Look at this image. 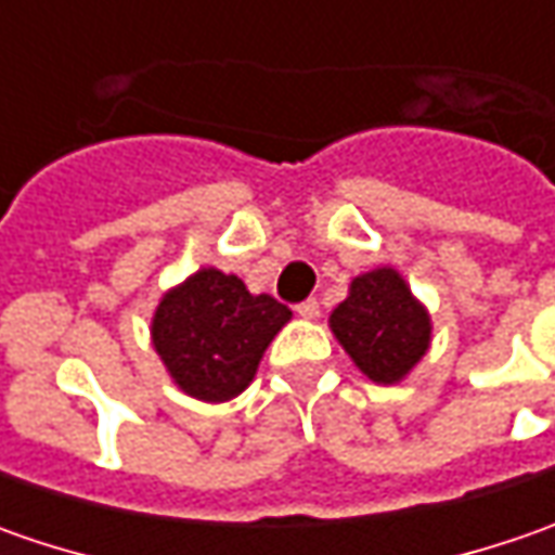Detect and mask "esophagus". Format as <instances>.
<instances>
[{
    "label": "esophagus",
    "mask_w": 555,
    "mask_h": 555,
    "mask_svg": "<svg viewBox=\"0 0 555 555\" xmlns=\"http://www.w3.org/2000/svg\"><path fill=\"white\" fill-rule=\"evenodd\" d=\"M296 314H299V318H318V314H321V306H318V299H306V302H299V306H296Z\"/></svg>",
    "instance_id": "34e87169"
}]
</instances>
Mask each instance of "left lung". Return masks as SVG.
I'll return each instance as SVG.
<instances>
[{"label":"left lung","mask_w":555,"mask_h":555,"mask_svg":"<svg viewBox=\"0 0 555 555\" xmlns=\"http://www.w3.org/2000/svg\"><path fill=\"white\" fill-rule=\"evenodd\" d=\"M333 336L373 383H398L429 349V314L395 268L354 278L349 296L333 309Z\"/></svg>","instance_id":"8db88e82"}]
</instances>
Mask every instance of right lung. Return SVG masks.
<instances>
[{"instance_id": "right-lung-1", "label": "right lung", "mask_w": 555, "mask_h": 555, "mask_svg": "<svg viewBox=\"0 0 555 555\" xmlns=\"http://www.w3.org/2000/svg\"><path fill=\"white\" fill-rule=\"evenodd\" d=\"M289 321L274 296H253L241 278L201 268L169 289L154 314V349L179 389L228 401L253 383L268 343Z\"/></svg>"}]
</instances>
